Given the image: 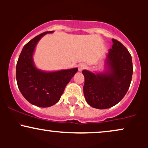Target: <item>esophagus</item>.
I'll return each mask as SVG.
<instances>
[{
    "instance_id": "1",
    "label": "esophagus",
    "mask_w": 148,
    "mask_h": 148,
    "mask_svg": "<svg viewBox=\"0 0 148 148\" xmlns=\"http://www.w3.org/2000/svg\"><path fill=\"white\" fill-rule=\"evenodd\" d=\"M86 67H87V66H86V64L81 63L79 65V71H82V70H84V69H86Z\"/></svg>"
}]
</instances>
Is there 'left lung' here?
<instances>
[{
  "label": "left lung",
  "instance_id": "obj_1",
  "mask_svg": "<svg viewBox=\"0 0 148 148\" xmlns=\"http://www.w3.org/2000/svg\"><path fill=\"white\" fill-rule=\"evenodd\" d=\"M106 63L108 71L97 74L84 70V93L90 106L99 109L111 108L120 102L130 88L133 74L132 56L121 42L113 39Z\"/></svg>",
  "mask_w": 148,
  "mask_h": 148
}]
</instances>
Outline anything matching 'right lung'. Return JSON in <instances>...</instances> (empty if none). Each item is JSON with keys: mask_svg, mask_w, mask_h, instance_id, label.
<instances>
[{"mask_svg": "<svg viewBox=\"0 0 148 148\" xmlns=\"http://www.w3.org/2000/svg\"><path fill=\"white\" fill-rule=\"evenodd\" d=\"M45 32L34 37L23 47L16 67L18 88L22 95L32 104L39 107H49L60 99L64 88L78 69L45 72L35 67L33 54L39 40L47 33Z\"/></svg>", "mask_w": 148, "mask_h": 148, "instance_id": "obj_1", "label": "right lung"}]
</instances>
